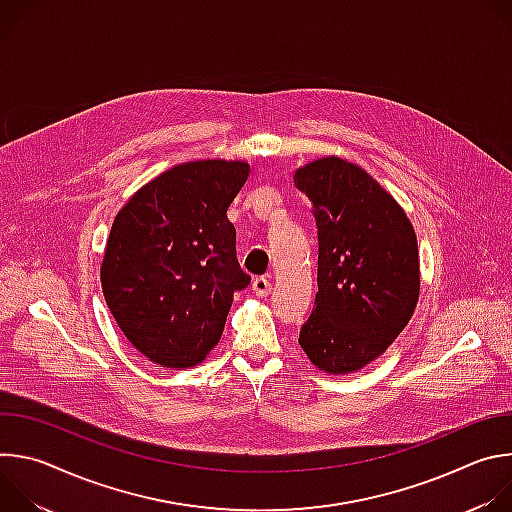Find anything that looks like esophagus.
Masks as SVG:
<instances>
[{"instance_id":"34e87169","label":"esophagus","mask_w":512,"mask_h":512,"mask_svg":"<svg viewBox=\"0 0 512 512\" xmlns=\"http://www.w3.org/2000/svg\"><path fill=\"white\" fill-rule=\"evenodd\" d=\"M251 285H253V291H255L257 296H269V294H271V289H273L271 279H269V277H263V275L255 277Z\"/></svg>"}]
</instances>
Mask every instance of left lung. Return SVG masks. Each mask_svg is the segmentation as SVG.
Instances as JSON below:
<instances>
[{
    "instance_id": "obj_1",
    "label": "left lung",
    "mask_w": 512,
    "mask_h": 512,
    "mask_svg": "<svg viewBox=\"0 0 512 512\" xmlns=\"http://www.w3.org/2000/svg\"><path fill=\"white\" fill-rule=\"evenodd\" d=\"M294 182L318 229V294L300 346L320 371L346 375L383 354L413 316L417 237L395 198L346 160H316Z\"/></svg>"
}]
</instances>
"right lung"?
Instances as JSON below:
<instances>
[{
	"label": "right lung",
	"instance_id": "right-lung-1",
	"mask_svg": "<svg viewBox=\"0 0 512 512\" xmlns=\"http://www.w3.org/2000/svg\"><path fill=\"white\" fill-rule=\"evenodd\" d=\"M247 176L245 162L180 164L115 216L101 265L105 302L127 340L168 369L204 360L233 294L251 283L227 218Z\"/></svg>",
	"mask_w": 512,
	"mask_h": 512
}]
</instances>
